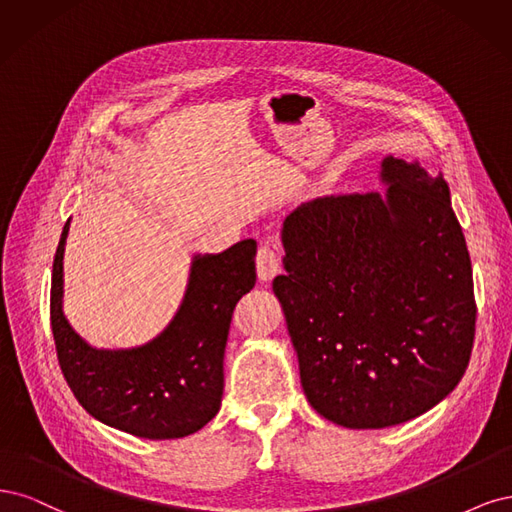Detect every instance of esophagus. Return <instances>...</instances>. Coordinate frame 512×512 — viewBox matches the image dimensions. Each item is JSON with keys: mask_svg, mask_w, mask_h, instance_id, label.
<instances>
[{"mask_svg": "<svg viewBox=\"0 0 512 512\" xmlns=\"http://www.w3.org/2000/svg\"><path fill=\"white\" fill-rule=\"evenodd\" d=\"M278 268H280V259H278L276 246L270 242L261 244L257 251V276L261 283H270V280L278 274Z\"/></svg>", "mask_w": 512, "mask_h": 512, "instance_id": "34e87169", "label": "esophagus"}]
</instances>
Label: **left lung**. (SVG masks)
Masks as SVG:
<instances>
[{
    "instance_id": "obj_1",
    "label": "left lung",
    "mask_w": 512,
    "mask_h": 512,
    "mask_svg": "<svg viewBox=\"0 0 512 512\" xmlns=\"http://www.w3.org/2000/svg\"><path fill=\"white\" fill-rule=\"evenodd\" d=\"M385 193L317 197L280 229L272 289L306 400L349 430L434 408L464 376L474 340L466 238L442 174L385 157Z\"/></svg>"
}]
</instances>
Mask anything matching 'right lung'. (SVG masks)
Returning <instances> with one entry per match:
<instances>
[{
    "instance_id": "obj_1",
    "label": "right lung",
    "mask_w": 512,
    "mask_h": 512,
    "mask_svg": "<svg viewBox=\"0 0 512 512\" xmlns=\"http://www.w3.org/2000/svg\"><path fill=\"white\" fill-rule=\"evenodd\" d=\"M65 221L53 261L51 325L61 372L91 417L146 440L195 434L217 415L234 308L255 287L257 242L191 257L187 289L172 321L131 349H97L63 315Z\"/></svg>"
}]
</instances>
